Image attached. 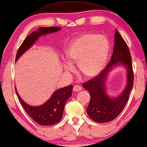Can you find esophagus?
Returning a JSON list of instances; mask_svg holds the SVG:
<instances>
[{
  "label": "esophagus",
  "instance_id": "1",
  "mask_svg": "<svg viewBox=\"0 0 147 147\" xmlns=\"http://www.w3.org/2000/svg\"><path fill=\"white\" fill-rule=\"evenodd\" d=\"M82 90V87L79 85H75L74 86V90L75 92H79Z\"/></svg>",
  "mask_w": 147,
  "mask_h": 147
}]
</instances>
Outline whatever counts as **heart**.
Segmentation results:
<instances>
[{"label":"heart","instance_id":"heart-1","mask_svg":"<svg viewBox=\"0 0 147 147\" xmlns=\"http://www.w3.org/2000/svg\"><path fill=\"white\" fill-rule=\"evenodd\" d=\"M109 52V42L102 35L84 34L70 43L66 51L69 61L64 63L68 73L75 71L72 64L78 63L79 70L86 78L97 76L103 69Z\"/></svg>","mask_w":147,"mask_h":147}]
</instances>
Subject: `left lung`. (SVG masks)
<instances>
[{
    "label": "left lung",
    "mask_w": 147,
    "mask_h": 147,
    "mask_svg": "<svg viewBox=\"0 0 147 147\" xmlns=\"http://www.w3.org/2000/svg\"><path fill=\"white\" fill-rule=\"evenodd\" d=\"M114 40V51L109 63L99 75L83 83V88L90 95L87 114L97 123H108L115 119L124 109L133 88L134 72L129 48L117 30L115 31ZM119 64L127 69V83L119 96L111 98L105 92V81L112 67Z\"/></svg>",
    "instance_id": "obj_1"
}]
</instances>
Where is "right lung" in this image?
<instances>
[{
    "instance_id": "right-lung-1",
    "label": "right lung",
    "mask_w": 147,
    "mask_h": 147,
    "mask_svg": "<svg viewBox=\"0 0 147 147\" xmlns=\"http://www.w3.org/2000/svg\"><path fill=\"white\" fill-rule=\"evenodd\" d=\"M61 29L60 27H40L37 31L32 32L20 45L17 51L15 62L36 42L40 36L58 32ZM72 89L73 86L70 84L57 90L45 104L37 107H32L26 103L19 96L16 88L15 92L23 109L35 122L42 126H50L56 124L61 120L64 105L71 96Z\"/></svg>"
}]
</instances>
